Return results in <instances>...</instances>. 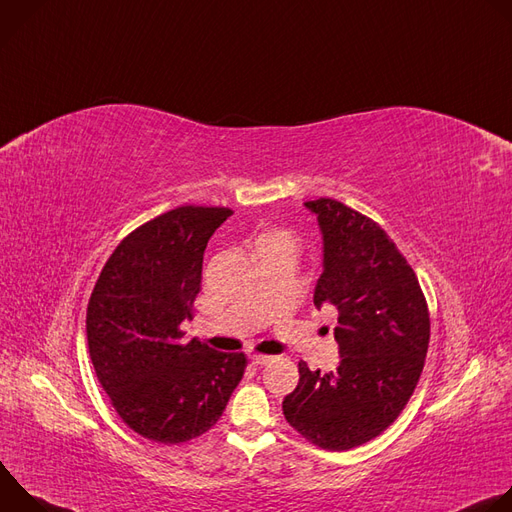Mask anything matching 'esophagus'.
<instances>
[{"label":"esophagus","instance_id":"1","mask_svg":"<svg viewBox=\"0 0 512 512\" xmlns=\"http://www.w3.org/2000/svg\"><path fill=\"white\" fill-rule=\"evenodd\" d=\"M271 360V356L267 354H251V362L255 364V367H261V364H267Z\"/></svg>","mask_w":512,"mask_h":512}]
</instances>
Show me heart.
I'll list each match as a JSON object with an SVG mask.
<instances>
[{
    "mask_svg": "<svg viewBox=\"0 0 512 512\" xmlns=\"http://www.w3.org/2000/svg\"><path fill=\"white\" fill-rule=\"evenodd\" d=\"M273 245H287V247H296V239L291 237L287 231L281 229H271L267 233H263L257 239V251L265 249V247H273Z\"/></svg>",
    "mask_w": 512,
    "mask_h": 512,
    "instance_id": "b5f03b06",
    "label": "heart"
}]
</instances>
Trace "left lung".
I'll list each match as a JSON object with an SVG mask.
<instances>
[{
  "mask_svg": "<svg viewBox=\"0 0 512 512\" xmlns=\"http://www.w3.org/2000/svg\"><path fill=\"white\" fill-rule=\"evenodd\" d=\"M304 204L324 237L314 306L338 310L340 362L320 375L302 360L283 415L314 446L344 452L381 435L405 409L425 364L429 310L415 271L373 218L332 198Z\"/></svg>",
  "mask_w": 512,
  "mask_h": 512,
  "instance_id": "left-lung-1",
  "label": "left lung"
}]
</instances>
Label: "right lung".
Returning a JSON list of instances; mask_svg holds the SVG:
<instances>
[{
	"label": "right lung",
	"instance_id": "right-lung-1",
	"mask_svg": "<svg viewBox=\"0 0 512 512\" xmlns=\"http://www.w3.org/2000/svg\"><path fill=\"white\" fill-rule=\"evenodd\" d=\"M233 214L178 206L131 231L107 259L87 308L97 379L125 425L145 440L190 442L221 419L247 356L184 340L208 239Z\"/></svg>",
	"mask_w": 512,
	"mask_h": 512
}]
</instances>
